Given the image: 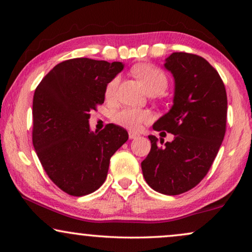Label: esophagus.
<instances>
[{
	"instance_id": "esophagus-1",
	"label": "esophagus",
	"mask_w": 252,
	"mask_h": 252,
	"mask_svg": "<svg viewBox=\"0 0 252 252\" xmlns=\"http://www.w3.org/2000/svg\"><path fill=\"white\" fill-rule=\"evenodd\" d=\"M138 136H139V134L136 133V132L129 131V138L130 139H135V138H138Z\"/></svg>"
}]
</instances>
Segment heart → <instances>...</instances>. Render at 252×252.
Wrapping results in <instances>:
<instances>
[{"instance_id": "heart-1", "label": "heart", "mask_w": 252, "mask_h": 252, "mask_svg": "<svg viewBox=\"0 0 252 252\" xmlns=\"http://www.w3.org/2000/svg\"><path fill=\"white\" fill-rule=\"evenodd\" d=\"M133 74L138 78L149 93H162L168 88V78L160 67L153 64H139L133 67ZM119 84V76H114L106 84L104 95L111 99L116 94ZM151 116L146 110L134 108H126L114 113L113 121L119 126L127 127L130 130H138L144 123L150 122Z\"/></svg>"}]
</instances>
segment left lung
I'll list each match as a JSON object with an SVG mask.
<instances>
[{"label": "left lung", "instance_id": "1", "mask_svg": "<svg viewBox=\"0 0 252 252\" xmlns=\"http://www.w3.org/2000/svg\"><path fill=\"white\" fill-rule=\"evenodd\" d=\"M164 66L176 82L173 105L153 129L174 135L165 142L149 135L151 150L141 162L143 177L157 192L177 195L194 188L215 161L227 126V92L206 59L174 52Z\"/></svg>", "mask_w": 252, "mask_h": 252}]
</instances>
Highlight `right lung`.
Instances as JSON below:
<instances>
[{
    "label": "right lung",
    "mask_w": 252,
    "mask_h": 252,
    "mask_svg": "<svg viewBox=\"0 0 252 252\" xmlns=\"http://www.w3.org/2000/svg\"><path fill=\"white\" fill-rule=\"evenodd\" d=\"M122 69L121 62L66 60L35 89L33 146L46 174L67 194L82 197L99 189L111 157L129 138L113 123L100 132H92L89 126L90 112L104 102L106 84Z\"/></svg>",
    "instance_id": "add662e5"
}]
</instances>
